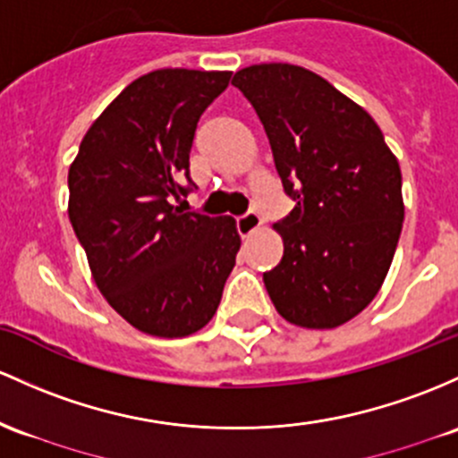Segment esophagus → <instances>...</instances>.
Returning a JSON list of instances; mask_svg holds the SVG:
<instances>
[{
    "instance_id": "obj_1",
    "label": "esophagus",
    "mask_w": 458,
    "mask_h": 458,
    "mask_svg": "<svg viewBox=\"0 0 458 458\" xmlns=\"http://www.w3.org/2000/svg\"><path fill=\"white\" fill-rule=\"evenodd\" d=\"M260 224H263V219H260L259 213H252V210H250V213H245V215H241V217H237V230H239V234L243 239L250 237L252 233H256V230L260 228Z\"/></svg>"
}]
</instances>
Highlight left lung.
Instances as JSON below:
<instances>
[{"mask_svg":"<svg viewBox=\"0 0 458 458\" xmlns=\"http://www.w3.org/2000/svg\"><path fill=\"white\" fill-rule=\"evenodd\" d=\"M233 84L267 132L295 206L274 225L283 260L263 280L302 328H336L378 293L404 221L398 158L359 104L298 64H252Z\"/></svg>","mask_w":458,"mask_h":458,"instance_id":"obj_1","label":"left lung"}]
</instances>
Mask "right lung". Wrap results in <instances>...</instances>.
I'll return each instance as SVG.
<instances>
[{
  "label": "right lung",
  "mask_w": 458,
  "mask_h": 458,
  "mask_svg": "<svg viewBox=\"0 0 458 458\" xmlns=\"http://www.w3.org/2000/svg\"><path fill=\"white\" fill-rule=\"evenodd\" d=\"M233 72L158 69L98 117L69 167V219L108 304L165 339L213 319L241 237L233 217L184 213L199 117ZM188 184H183V180Z\"/></svg>",
  "instance_id": "obj_1"
}]
</instances>
